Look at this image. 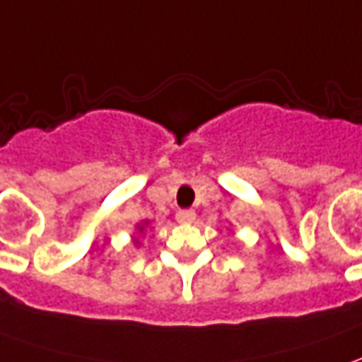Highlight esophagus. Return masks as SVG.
I'll return each mask as SVG.
<instances>
[{
	"instance_id": "1",
	"label": "esophagus",
	"mask_w": 362,
	"mask_h": 362,
	"mask_svg": "<svg viewBox=\"0 0 362 362\" xmlns=\"http://www.w3.org/2000/svg\"><path fill=\"white\" fill-rule=\"evenodd\" d=\"M176 220L180 223H192L196 220V212L194 210H178L176 212Z\"/></svg>"
}]
</instances>
